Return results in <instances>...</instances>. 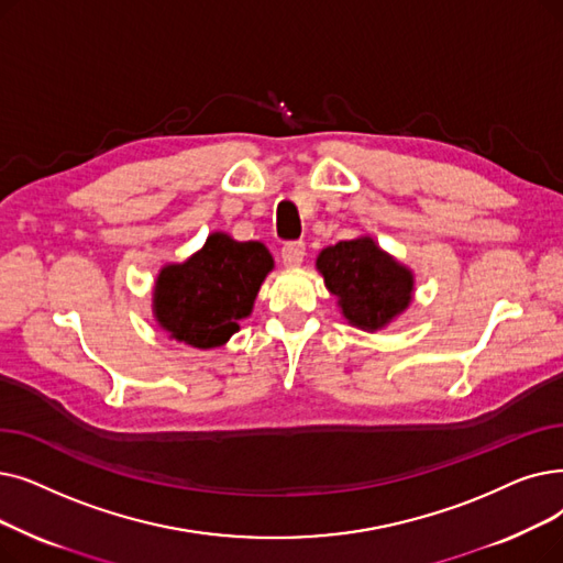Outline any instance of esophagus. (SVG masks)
I'll return each mask as SVG.
<instances>
[{
    "label": "esophagus",
    "instance_id": "esophagus-1",
    "mask_svg": "<svg viewBox=\"0 0 563 563\" xmlns=\"http://www.w3.org/2000/svg\"><path fill=\"white\" fill-rule=\"evenodd\" d=\"M283 264L285 266H289V268H295V266H299L301 262H303V257H306V243L303 241H289V243H285L283 246Z\"/></svg>",
    "mask_w": 563,
    "mask_h": 563
}]
</instances>
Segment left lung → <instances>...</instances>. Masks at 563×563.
I'll return each instance as SVG.
<instances>
[{"label":"left lung","instance_id":"obj_1","mask_svg":"<svg viewBox=\"0 0 563 563\" xmlns=\"http://www.w3.org/2000/svg\"><path fill=\"white\" fill-rule=\"evenodd\" d=\"M342 314L365 331L382 329L411 301V272L375 246L371 236L338 241L317 257Z\"/></svg>","mask_w":563,"mask_h":563}]
</instances>
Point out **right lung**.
Instances as JSON below:
<instances>
[{
	"instance_id": "obj_1",
	"label": "right lung",
	"mask_w": 563,
	"mask_h": 563,
	"mask_svg": "<svg viewBox=\"0 0 563 563\" xmlns=\"http://www.w3.org/2000/svg\"><path fill=\"white\" fill-rule=\"evenodd\" d=\"M274 260L260 241H234L216 232L184 264L165 266L154 295L156 320L192 347H221L251 314Z\"/></svg>"
}]
</instances>
